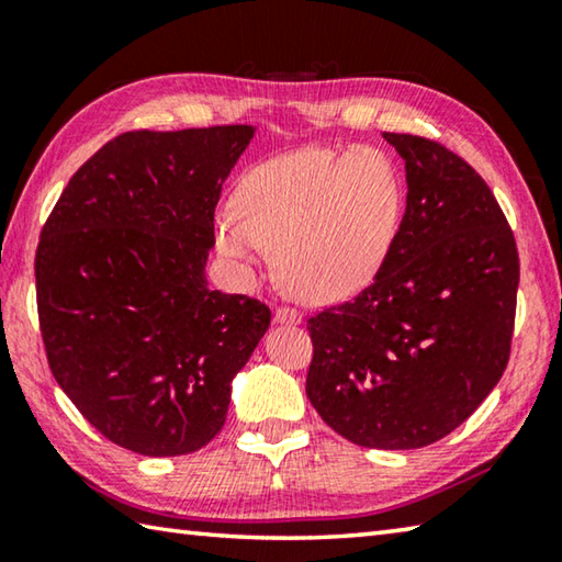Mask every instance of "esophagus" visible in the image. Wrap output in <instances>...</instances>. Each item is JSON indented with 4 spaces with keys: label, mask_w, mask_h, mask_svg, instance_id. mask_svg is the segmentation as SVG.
Masks as SVG:
<instances>
[{
    "label": "esophagus",
    "mask_w": 562,
    "mask_h": 562,
    "mask_svg": "<svg viewBox=\"0 0 562 562\" xmlns=\"http://www.w3.org/2000/svg\"><path fill=\"white\" fill-rule=\"evenodd\" d=\"M274 319H278L280 325H300L302 315L292 307H278V310H274Z\"/></svg>",
    "instance_id": "esophagus-1"
}]
</instances>
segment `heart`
<instances>
[{
	"mask_svg": "<svg viewBox=\"0 0 562 562\" xmlns=\"http://www.w3.org/2000/svg\"><path fill=\"white\" fill-rule=\"evenodd\" d=\"M402 183L372 146L304 148L247 170L235 207L217 211L215 245L240 265L278 250L284 288L304 302H339L374 278L396 233Z\"/></svg>",
	"mask_w": 562,
	"mask_h": 562,
	"instance_id": "b5f03b06",
	"label": "heart"
}]
</instances>
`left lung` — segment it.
<instances>
[{"label":"left lung","instance_id":"1","mask_svg":"<svg viewBox=\"0 0 562 562\" xmlns=\"http://www.w3.org/2000/svg\"><path fill=\"white\" fill-rule=\"evenodd\" d=\"M404 158L406 211L355 300L307 319V398L339 436L384 451L443 439L510 357L518 247L475 170L436 140L384 133Z\"/></svg>","mask_w":562,"mask_h":562}]
</instances>
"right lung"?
Listing matches in <instances>:
<instances>
[{
    "label": "right lung",
    "mask_w": 562,
    "mask_h": 562,
    "mask_svg": "<svg viewBox=\"0 0 562 562\" xmlns=\"http://www.w3.org/2000/svg\"><path fill=\"white\" fill-rule=\"evenodd\" d=\"M252 126L128 131L76 170L36 247V307L64 394L144 456L203 449L270 310L211 290L225 178Z\"/></svg>",
    "instance_id": "add662e5"
}]
</instances>
